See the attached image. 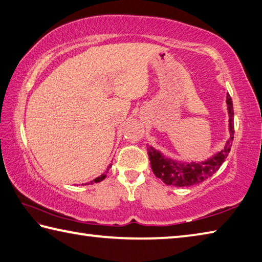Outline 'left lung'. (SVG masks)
Returning <instances> with one entry per match:
<instances>
[{
    "label": "left lung",
    "mask_w": 262,
    "mask_h": 262,
    "mask_svg": "<svg viewBox=\"0 0 262 262\" xmlns=\"http://www.w3.org/2000/svg\"><path fill=\"white\" fill-rule=\"evenodd\" d=\"M228 115H229V134L230 137L226 142L222 150L216 152L205 161L201 163H181L165 157L160 151L147 145V155L151 163L152 172L159 178L165 184L175 185V187H190L203 182L211 178L216 170L225 163L229 155L230 147L234 141V107L229 94H227Z\"/></svg>",
    "instance_id": "8db88e82"
}]
</instances>
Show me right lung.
<instances>
[{
  "label": "right lung",
  "instance_id": "right-lung-1",
  "mask_svg": "<svg viewBox=\"0 0 262 262\" xmlns=\"http://www.w3.org/2000/svg\"><path fill=\"white\" fill-rule=\"evenodd\" d=\"M111 166H112V165H110V166H108V168H110V167H111ZM108 168L106 169V172H105V173H103V174L101 175V177H98V178H96V179H95L94 181H92V182H90V183H85V184H93L94 182H95V183H97V182H101V181H103L104 179H105V178H106V173H107V170H108ZM85 184H84V185H85Z\"/></svg>",
  "mask_w": 262,
  "mask_h": 262
}]
</instances>
